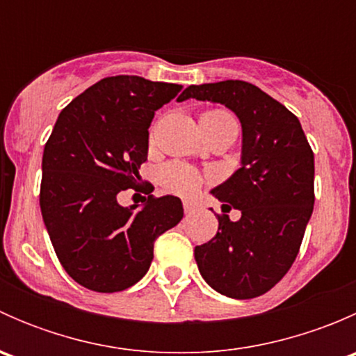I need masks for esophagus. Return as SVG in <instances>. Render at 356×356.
I'll return each instance as SVG.
<instances>
[{
	"label": "esophagus",
	"mask_w": 356,
	"mask_h": 356,
	"mask_svg": "<svg viewBox=\"0 0 356 356\" xmlns=\"http://www.w3.org/2000/svg\"><path fill=\"white\" fill-rule=\"evenodd\" d=\"M196 210V203H193V201H184V211L186 213H193V211Z\"/></svg>",
	"instance_id": "34e87169"
}]
</instances>
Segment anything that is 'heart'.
Returning a JSON list of instances; mask_svg holds the SVG:
<instances>
[{
    "instance_id": "obj_1",
    "label": "heart",
    "mask_w": 356,
    "mask_h": 356,
    "mask_svg": "<svg viewBox=\"0 0 356 356\" xmlns=\"http://www.w3.org/2000/svg\"><path fill=\"white\" fill-rule=\"evenodd\" d=\"M201 120H207L210 124H236L231 115L220 110L204 111L201 115ZM160 181L168 191L177 193V195H193L200 189L201 175L198 170H195L189 165L167 163L165 167H161Z\"/></svg>"
}]
</instances>
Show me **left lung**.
<instances>
[{"label":"left lung","mask_w":356,"mask_h":356,"mask_svg":"<svg viewBox=\"0 0 356 356\" xmlns=\"http://www.w3.org/2000/svg\"><path fill=\"white\" fill-rule=\"evenodd\" d=\"M189 98L220 103L241 122V167L211 195L222 201L218 231L195 248L201 277L217 293L250 300L286 275L314 211V153L300 120L245 81L189 86ZM236 207L242 218L232 222Z\"/></svg>","instance_id":"8db88e82"}]
</instances>
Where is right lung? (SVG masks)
Returning <instances> with one entry per match:
<instances>
[{"instance_id": "obj_1", "label": "right lung", "mask_w": 356, "mask_h": 356, "mask_svg": "<svg viewBox=\"0 0 356 356\" xmlns=\"http://www.w3.org/2000/svg\"><path fill=\"white\" fill-rule=\"evenodd\" d=\"M182 86L139 75L102 79L56 118L42 153L39 204L60 264L84 288L117 293L145 277L153 243L184 217L177 196L122 207L138 189L155 111Z\"/></svg>"}]
</instances>
